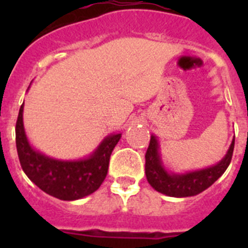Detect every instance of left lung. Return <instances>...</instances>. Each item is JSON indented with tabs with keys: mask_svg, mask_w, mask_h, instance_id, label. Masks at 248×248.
Masks as SVG:
<instances>
[{
	"mask_svg": "<svg viewBox=\"0 0 248 248\" xmlns=\"http://www.w3.org/2000/svg\"><path fill=\"white\" fill-rule=\"evenodd\" d=\"M235 148V138L227 150L226 155L215 165L194 171L170 172L165 169L160 154L159 140L151 135L150 144L145 154V175L153 189L172 198H187L200 194L212 185L218 177L226 171L232 159Z\"/></svg>",
	"mask_w": 248,
	"mask_h": 248,
	"instance_id": "obj_1",
	"label": "left lung"
}]
</instances>
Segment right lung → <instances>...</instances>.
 Here are the masks:
<instances>
[{
  "label": "right lung",
  "instance_id": "1",
  "mask_svg": "<svg viewBox=\"0 0 248 248\" xmlns=\"http://www.w3.org/2000/svg\"><path fill=\"white\" fill-rule=\"evenodd\" d=\"M122 134L102 140L89 156L59 160L47 156L31 145L23 126V104L16 123V146L22 169L28 179L46 194L64 201L79 200L99 189L108 174L109 159Z\"/></svg>",
  "mask_w": 248,
  "mask_h": 248
}]
</instances>
